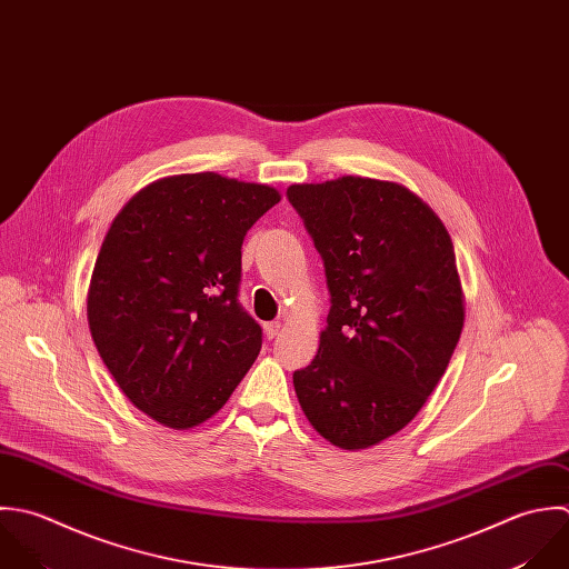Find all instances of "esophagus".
<instances>
[{
    "instance_id": "34e87169",
    "label": "esophagus",
    "mask_w": 569,
    "mask_h": 569,
    "mask_svg": "<svg viewBox=\"0 0 569 569\" xmlns=\"http://www.w3.org/2000/svg\"><path fill=\"white\" fill-rule=\"evenodd\" d=\"M262 329H264L267 340H273V338L280 333V322H267Z\"/></svg>"
}]
</instances>
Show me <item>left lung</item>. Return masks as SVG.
<instances>
[{"label":"left lung","instance_id":"left-lung-1","mask_svg":"<svg viewBox=\"0 0 569 569\" xmlns=\"http://www.w3.org/2000/svg\"><path fill=\"white\" fill-rule=\"evenodd\" d=\"M325 260L331 309L293 373L311 426L345 450L399 432L448 369L463 329L452 240L399 183L342 177L287 190Z\"/></svg>","mask_w":569,"mask_h":569}]
</instances>
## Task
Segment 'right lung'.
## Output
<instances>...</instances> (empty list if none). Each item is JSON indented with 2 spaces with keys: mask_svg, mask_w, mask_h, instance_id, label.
<instances>
[{
  "mask_svg": "<svg viewBox=\"0 0 569 569\" xmlns=\"http://www.w3.org/2000/svg\"><path fill=\"white\" fill-rule=\"evenodd\" d=\"M280 191L213 172L134 193L112 220L88 289L94 347L126 397L188 430L216 415L262 347L238 305L242 240Z\"/></svg>",
  "mask_w": 569,
  "mask_h": 569,
  "instance_id": "1",
  "label": "right lung"
}]
</instances>
